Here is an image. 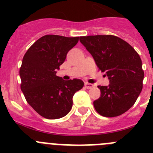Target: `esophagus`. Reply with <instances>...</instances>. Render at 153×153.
<instances>
[{
    "instance_id": "esophagus-1",
    "label": "esophagus",
    "mask_w": 153,
    "mask_h": 153,
    "mask_svg": "<svg viewBox=\"0 0 153 153\" xmlns=\"http://www.w3.org/2000/svg\"><path fill=\"white\" fill-rule=\"evenodd\" d=\"M85 87H86V89H91L92 87L93 86V85L92 84V83H85L84 84Z\"/></svg>"
}]
</instances>
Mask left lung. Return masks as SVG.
<instances>
[{"instance_id": "8db88e82", "label": "left lung", "mask_w": 153, "mask_h": 153, "mask_svg": "<svg viewBox=\"0 0 153 153\" xmlns=\"http://www.w3.org/2000/svg\"><path fill=\"white\" fill-rule=\"evenodd\" d=\"M79 41L109 79V86H98L101 94L93 102L95 109L106 117L122 115L134 105L143 89L144 71L140 55L113 35L80 36Z\"/></svg>"}]
</instances>
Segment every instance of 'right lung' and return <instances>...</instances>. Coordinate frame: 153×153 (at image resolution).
Instances as JSON below:
<instances>
[{
    "label": "right lung",
    "mask_w": 153,
    "mask_h": 153,
    "mask_svg": "<svg viewBox=\"0 0 153 153\" xmlns=\"http://www.w3.org/2000/svg\"><path fill=\"white\" fill-rule=\"evenodd\" d=\"M78 40L79 36L45 35L24 54L20 68L21 89L30 106L44 118L65 117L72 108L74 93L84 85L81 79L63 80L56 75Z\"/></svg>",
    "instance_id": "right-lung-1"
}]
</instances>
